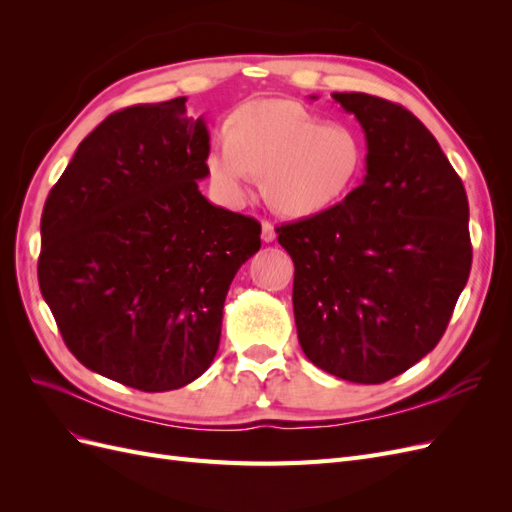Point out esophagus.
I'll return each mask as SVG.
<instances>
[{"label": "esophagus", "instance_id": "esophagus-1", "mask_svg": "<svg viewBox=\"0 0 512 512\" xmlns=\"http://www.w3.org/2000/svg\"><path fill=\"white\" fill-rule=\"evenodd\" d=\"M262 241L265 243H271V241H275V228H273V224L271 222H262Z\"/></svg>", "mask_w": 512, "mask_h": 512}]
</instances>
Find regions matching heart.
<instances>
[{
	"label": "heart",
	"instance_id": "heart-1",
	"mask_svg": "<svg viewBox=\"0 0 512 512\" xmlns=\"http://www.w3.org/2000/svg\"><path fill=\"white\" fill-rule=\"evenodd\" d=\"M363 164L359 130L322 119L292 100L241 106L207 156L209 175L230 203L250 196L262 173L269 203L290 218L335 207L359 181Z\"/></svg>",
	"mask_w": 512,
	"mask_h": 512
}]
</instances>
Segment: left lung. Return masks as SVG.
<instances>
[{
	"instance_id": "obj_1",
	"label": "left lung",
	"mask_w": 512,
	"mask_h": 512,
	"mask_svg": "<svg viewBox=\"0 0 512 512\" xmlns=\"http://www.w3.org/2000/svg\"><path fill=\"white\" fill-rule=\"evenodd\" d=\"M361 123L365 177L342 203L277 228L294 262L299 344L359 384L404 374L436 348L472 267L468 196L433 134L404 106L333 94Z\"/></svg>"
}]
</instances>
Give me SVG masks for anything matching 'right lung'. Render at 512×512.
<instances>
[{
    "label": "right lung",
    "mask_w": 512,
    "mask_h": 512,
    "mask_svg": "<svg viewBox=\"0 0 512 512\" xmlns=\"http://www.w3.org/2000/svg\"><path fill=\"white\" fill-rule=\"evenodd\" d=\"M188 98L108 115L44 203L40 292L87 369L147 393L203 376L260 224L200 194L209 130Z\"/></svg>",
    "instance_id": "obj_1"
}]
</instances>
